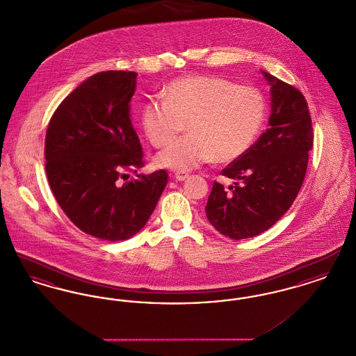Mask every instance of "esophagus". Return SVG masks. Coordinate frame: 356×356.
I'll return each instance as SVG.
<instances>
[{
    "label": "esophagus",
    "mask_w": 356,
    "mask_h": 356,
    "mask_svg": "<svg viewBox=\"0 0 356 356\" xmlns=\"http://www.w3.org/2000/svg\"><path fill=\"white\" fill-rule=\"evenodd\" d=\"M175 177H176V180H179V181H184L186 179L189 177V175L186 173V172H176V173H175Z\"/></svg>",
    "instance_id": "1"
}]
</instances>
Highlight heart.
<instances>
[{
  "label": "heart",
  "mask_w": 356,
  "mask_h": 356,
  "mask_svg": "<svg viewBox=\"0 0 356 356\" xmlns=\"http://www.w3.org/2000/svg\"><path fill=\"white\" fill-rule=\"evenodd\" d=\"M267 105L260 90L221 77L189 76L172 81L164 100L152 97L143 105L141 124L152 145L160 148L179 135H188L156 156L160 167L195 170L216 160L229 163L254 144L266 120Z\"/></svg>",
  "instance_id": "1"
}]
</instances>
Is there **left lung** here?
<instances>
[{
  "instance_id": "1",
  "label": "left lung",
  "mask_w": 356,
  "mask_h": 356,
  "mask_svg": "<svg viewBox=\"0 0 356 356\" xmlns=\"http://www.w3.org/2000/svg\"><path fill=\"white\" fill-rule=\"evenodd\" d=\"M271 85L268 128L250 149L221 170L236 180L229 192L215 181L205 213L224 236L248 238L271 228L296 199L314 144L303 93L261 70Z\"/></svg>"
}]
</instances>
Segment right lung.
Listing matches in <instances>:
<instances>
[{
	"mask_svg": "<svg viewBox=\"0 0 356 356\" xmlns=\"http://www.w3.org/2000/svg\"><path fill=\"white\" fill-rule=\"evenodd\" d=\"M135 72L90 76L63 100L45 136V170L51 192L70 221L106 241L127 240L149 220L168 183L167 170L144 165L129 116Z\"/></svg>",
	"mask_w": 356,
	"mask_h": 356,
	"instance_id": "obj_1",
	"label": "right lung"
}]
</instances>
